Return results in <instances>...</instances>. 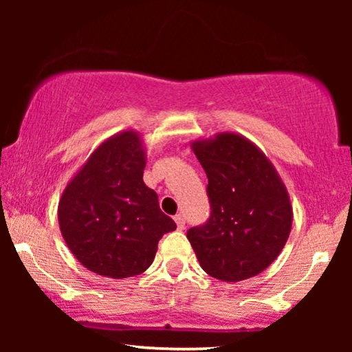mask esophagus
<instances>
[{
	"mask_svg": "<svg viewBox=\"0 0 352 352\" xmlns=\"http://www.w3.org/2000/svg\"><path fill=\"white\" fill-rule=\"evenodd\" d=\"M175 221H176V226H177V229H184L186 228V218H184V214H176L175 216Z\"/></svg>",
	"mask_w": 352,
	"mask_h": 352,
	"instance_id": "34e87169",
	"label": "esophagus"
}]
</instances>
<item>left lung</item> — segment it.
<instances>
[{
    "label": "left lung",
    "mask_w": 352,
    "mask_h": 352,
    "mask_svg": "<svg viewBox=\"0 0 352 352\" xmlns=\"http://www.w3.org/2000/svg\"><path fill=\"white\" fill-rule=\"evenodd\" d=\"M192 151L208 177V223L187 230L200 266L223 282L258 276L285 247L293 223L290 195L256 144L234 131L195 139Z\"/></svg>",
    "instance_id": "left-lung-1"
}]
</instances>
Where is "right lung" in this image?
<instances>
[{"instance_id": "obj_1", "label": "right lung", "mask_w": 352, "mask_h": 352, "mask_svg": "<svg viewBox=\"0 0 352 352\" xmlns=\"http://www.w3.org/2000/svg\"><path fill=\"white\" fill-rule=\"evenodd\" d=\"M146 163L142 134L124 129L100 142L62 192L60 234L88 271L138 276L153 263L163 234L176 229L144 184Z\"/></svg>"}]
</instances>
